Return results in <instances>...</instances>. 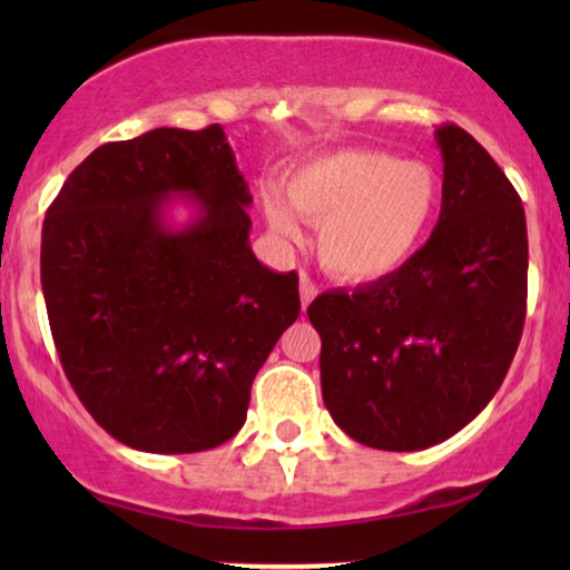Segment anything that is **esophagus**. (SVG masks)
<instances>
[{
	"mask_svg": "<svg viewBox=\"0 0 570 570\" xmlns=\"http://www.w3.org/2000/svg\"><path fill=\"white\" fill-rule=\"evenodd\" d=\"M318 287L314 285V279H311L306 272H301V306L308 308V303L316 298Z\"/></svg>",
	"mask_w": 570,
	"mask_h": 570,
	"instance_id": "34e87169",
	"label": "esophagus"
}]
</instances>
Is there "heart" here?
Listing matches in <instances>:
<instances>
[{"mask_svg":"<svg viewBox=\"0 0 570 570\" xmlns=\"http://www.w3.org/2000/svg\"><path fill=\"white\" fill-rule=\"evenodd\" d=\"M439 197V178L425 163L381 150L324 155L287 178L295 213L318 225V259L355 283L394 275L420 252ZM291 205L277 191L264 194V215L283 240L301 238Z\"/></svg>","mask_w":570,"mask_h":570,"instance_id":"b5f03b06","label":"heart"}]
</instances>
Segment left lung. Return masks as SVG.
<instances>
[{"instance_id": "obj_1", "label": "left lung", "mask_w": 570, "mask_h": 570, "mask_svg": "<svg viewBox=\"0 0 570 570\" xmlns=\"http://www.w3.org/2000/svg\"><path fill=\"white\" fill-rule=\"evenodd\" d=\"M443 158L428 244L376 283L322 293V396L371 449L420 451L472 423L517 355L527 314V217L517 189L472 135L435 129Z\"/></svg>"}]
</instances>
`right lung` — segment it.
I'll list each match as a JSON object with an SVG mask.
<instances>
[{
    "instance_id": "obj_1",
    "label": "right lung",
    "mask_w": 570,
    "mask_h": 570,
    "mask_svg": "<svg viewBox=\"0 0 570 570\" xmlns=\"http://www.w3.org/2000/svg\"><path fill=\"white\" fill-rule=\"evenodd\" d=\"M181 198L193 217L178 226ZM252 194L220 124L92 150L43 220L41 285L61 368L96 423L194 454L246 423L256 371L301 314L298 275L248 244Z\"/></svg>"
}]
</instances>
